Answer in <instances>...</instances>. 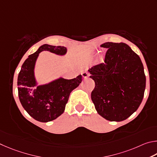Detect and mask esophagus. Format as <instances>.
Wrapping results in <instances>:
<instances>
[{"label": "esophagus", "mask_w": 157, "mask_h": 157, "mask_svg": "<svg viewBox=\"0 0 157 157\" xmlns=\"http://www.w3.org/2000/svg\"><path fill=\"white\" fill-rule=\"evenodd\" d=\"M89 74L86 72V71H84V72L82 73V77H83V78H87L89 77Z\"/></svg>", "instance_id": "obj_1"}]
</instances>
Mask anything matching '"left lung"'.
Segmentation results:
<instances>
[{
	"label": "left lung",
	"mask_w": 157,
	"mask_h": 157,
	"mask_svg": "<svg viewBox=\"0 0 157 157\" xmlns=\"http://www.w3.org/2000/svg\"><path fill=\"white\" fill-rule=\"evenodd\" d=\"M104 63L88 70L95 87L91 98L98 114L109 121H122L142 102L146 78L140 57L124 43L107 42Z\"/></svg>",
	"instance_id": "left-lung-1"
}]
</instances>
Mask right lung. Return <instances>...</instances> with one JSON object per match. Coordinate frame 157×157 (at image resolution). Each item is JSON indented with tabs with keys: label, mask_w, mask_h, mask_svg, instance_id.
Wrapping results in <instances>:
<instances>
[{
	"label": "right lung",
	"mask_w": 157,
	"mask_h": 157,
	"mask_svg": "<svg viewBox=\"0 0 157 157\" xmlns=\"http://www.w3.org/2000/svg\"><path fill=\"white\" fill-rule=\"evenodd\" d=\"M43 51L64 56L67 49L63 46L41 45L25 60L18 74L17 85L19 100L23 108L33 119L46 123L64 112L70 93L81 83L82 76L72 79L59 77L48 83L38 85L34 70L36 60Z\"/></svg>",
	"instance_id": "obj_1"
}]
</instances>
